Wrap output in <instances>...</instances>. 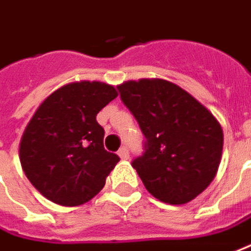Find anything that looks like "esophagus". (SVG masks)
Wrapping results in <instances>:
<instances>
[{
	"mask_svg": "<svg viewBox=\"0 0 251 251\" xmlns=\"http://www.w3.org/2000/svg\"><path fill=\"white\" fill-rule=\"evenodd\" d=\"M118 156L122 158V160H127V158H129V150H127L125 146L121 147V149L118 150Z\"/></svg>",
	"mask_w": 251,
	"mask_h": 251,
	"instance_id": "1",
	"label": "esophagus"
}]
</instances>
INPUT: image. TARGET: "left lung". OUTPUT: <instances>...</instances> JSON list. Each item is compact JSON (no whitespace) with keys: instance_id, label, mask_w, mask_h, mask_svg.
Here are the masks:
<instances>
[{"instance_id":"1","label":"left lung","mask_w":251,"mask_h":251,"mask_svg":"<svg viewBox=\"0 0 251 251\" xmlns=\"http://www.w3.org/2000/svg\"><path fill=\"white\" fill-rule=\"evenodd\" d=\"M118 90L145 136V151L132 160V167L146 190L171 205L194 200L211 184L221 163L219 122L170 81H127Z\"/></svg>"}]
</instances>
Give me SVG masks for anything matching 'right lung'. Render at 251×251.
<instances>
[{"instance_id":"add662e5","label":"right lung","mask_w":251,"mask_h":251,"mask_svg":"<svg viewBox=\"0 0 251 251\" xmlns=\"http://www.w3.org/2000/svg\"><path fill=\"white\" fill-rule=\"evenodd\" d=\"M116 97L112 85L81 81L61 87L39 106L22 136L19 158L43 197L77 206L102 190L119 157L104 149L97 114Z\"/></svg>"}]
</instances>
